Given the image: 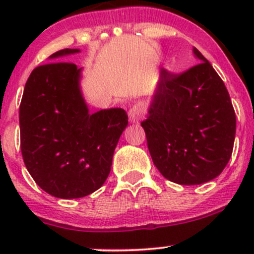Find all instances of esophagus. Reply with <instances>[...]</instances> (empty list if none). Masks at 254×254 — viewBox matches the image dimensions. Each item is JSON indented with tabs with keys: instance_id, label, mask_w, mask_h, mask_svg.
Masks as SVG:
<instances>
[{
	"instance_id": "esophagus-1",
	"label": "esophagus",
	"mask_w": 254,
	"mask_h": 254,
	"mask_svg": "<svg viewBox=\"0 0 254 254\" xmlns=\"http://www.w3.org/2000/svg\"><path fill=\"white\" fill-rule=\"evenodd\" d=\"M145 115V108L141 103H137L132 106L129 111V120L132 124H139Z\"/></svg>"
}]
</instances>
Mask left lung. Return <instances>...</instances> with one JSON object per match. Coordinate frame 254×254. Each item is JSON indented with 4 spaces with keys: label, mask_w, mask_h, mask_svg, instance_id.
Here are the masks:
<instances>
[{
    "label": "left lung",
    "mask_w": 254,
    "mask_h": 254,
    "mask_svg": "<svg viewBox=\"0 0 254 254\" xmlns=\"http://www.w3.org/2000/svg\"><path fill=\"white\" fill-rule=\"evenodd\" d=\"M193 55L199 64L182 75L160 71L141 123L157 170L182 186L216 178L231 158L236 134L225 83L196 48Z\"/></svg>",
    "instance_id": "left-lung-1"
}]
</instances>
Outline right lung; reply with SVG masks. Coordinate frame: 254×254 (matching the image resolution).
Listing matches in <instances>:
<instances>
[{
    "instance_id": "1",
    "label": "right lung",
    "mask_w": 254,
    "mask_h": 254,
    "mask_svg": "<svg viewBox=\"0 0 254 254\" xmlns=\"http://www.w3.org/2000/svg\"><path fill=\"white\" fill-rule=\"evenodd\" d=\"M79 51L64 49L49 60ZM82 70L64 61L38 66L20 102V150L25 167L35 183L55 198H82L101 188L127 127V114L122 108L89 113L81 89Z\"/></svg>"
}]
</instances>
